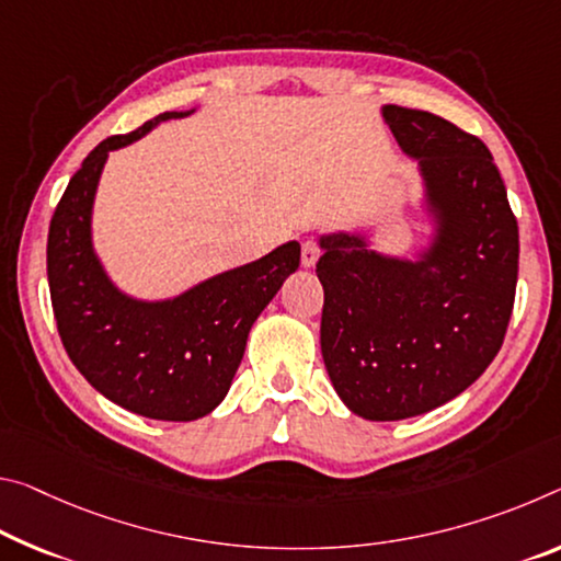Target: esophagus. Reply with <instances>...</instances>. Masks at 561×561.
Instances as JSON below:
<instances>
[{
    "instance_id": "obj_1",
    "label": "esophagus",
    "mask_w": 561,
    "mask_h": 561,
    "mask_svg": "<svg viewBox=\"0 0 561 561\" xmlns=\"http://www.w3.org/2000/svg\"><path fill=\"white\" fill-rule=\"evenodd\" d=\"M319 260V244L317 239H307L305 244H301V264L305 266H314Z\"/></svg>"
}]
</instances>
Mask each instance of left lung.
Instances as JSON below:
<instances>
[{"mask_svg": "<svg viewBox=\"0 0 561 561\" xmlns=\"http://www.w3.org/2000/svg\"><path fill=\"white\" fill-rule=\"evenodd\" d=\"M404 154L420 159L437 234L416 262L327 234L322 357L354 414L397 422L447 404L482 377L510 327L519 227L492 152L432 112L381 106Z\"/></svg>", "mask_w": 561, "mask_h": 561, "instance_id": "left-lung-1", "label": "left lung"}]
</instances>
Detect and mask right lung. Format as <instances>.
I'll return each mask as SVG.
<instances>
[{
	"instance_id": "right-lung-1",
	"label": "right lung",
	"mask_w": 561,
	"mask_h": 561,
	"mask_svg": "<svg viewBox=\"0 0 561 561\" xmlns=\"http://www.w3.org/2000/svg\"><path fill=\"white\" fill-rule=\"evenodd\" d=\"M186 114L164 112L96 145L61 194L47 239L51 309L69 359L114 404L162 422L199 420L227 397L249 329L299 266V244L287 242L164 301L131 299L106 277L92 247L106 154Z\"/></svg>"
}]
</instances>
